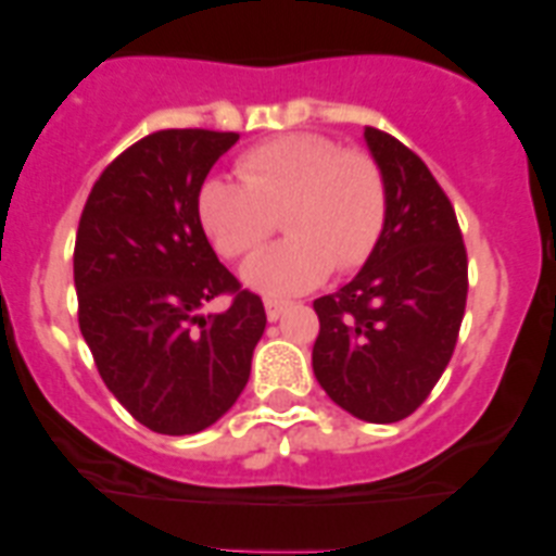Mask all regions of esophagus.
<instances>
[{"instance_id":"1","label":"esophagus","mask_w":556,"mask_h":556,"mask_svg":"<svg viewBox=\"0 0 556 556\" xmlns=\"http://www.w3.org/2000/svg\"><path fill=\"white\" fill-rule=\"evenodd\" d=\"M263 306H266V317L274 323V319L282 317V312L288 309L290 304H288V301H279V299H266V301H263Z\"/></svg>"}]
</instances>
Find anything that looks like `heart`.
I'll return each mask as SVG.
<instances>
[{
	"mask_svg": "<svg viewBox=\"0 0 556 556\" xmlns=\"http://www.w3.org/2000/svg\"><path fill=\"white\" fill-rule=\"evenodd\" d=\"M239 177L201 182L195 212L223 257H244L277 228L282 242L244 263L250 288L271 295L317 288L330 268L350 274L384 237L390 193L377 159L323 134H285L244 150Z\"/></svg>",
	"mask_w": 556,
	"mask_h": 556,
	"instance_id": "b5f03b06",
	"label": "heart"
}]
</instances>
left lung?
<instances>
[{
  "mask_svg": "<svg viewBox=\"0 0 556 556\" xmlns=\"http://www.w3.org/2000/svg\"><path fill=\"white\" fill-rule=\"evenodd\" d=\"M390 193L384 237L355 279L314 301L312 368L330 401L366 422H397L428 401L452 361L468 299L457 215L425 161L366 128Z\"/></svg>",
  "mask_w": 556,
  "mask_h": 556,
  "instance_id": "left-lung-1",
  "label": "left lung"
}]
</instances>
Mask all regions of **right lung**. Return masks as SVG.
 Segmentation results:
<instances>
[{
  "instance_id": "right-lung-1",
  "label": "right lung",
  "mask_w": 556,
  "mask_h": 556,
  "mask_svg": "<svg viewBox=\"0 0 556 556\" xmlns=\"http://www.w3.org/2000/svg\"><path fill=\"white\" fill-rule=\"evenodd\" d=\"M233 131L166 128L93 182L75 242L80 333L99 377L153 433L210 428L242 395L266 328L261 295L217 261L195 199ZM226 294L223 315H201Z\"/></svg>"
}]
</instances>
